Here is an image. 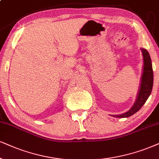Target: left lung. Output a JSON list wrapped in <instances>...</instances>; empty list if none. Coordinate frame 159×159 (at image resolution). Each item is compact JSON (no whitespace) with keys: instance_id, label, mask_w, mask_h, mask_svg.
Masks as SVG:
<instances>
[{"instance_id":"1","label":"left lung","mask_w":159,"mask_h":159,"mask_svg":"<svg viewBox=\"0 0 159 159\" xmlns=\"http://www.w3.org/2000/svg\"><path fill=\"white\" fill-rule=\"evenodd\" d=\"M141 51L142 52L144 60L143 73H142V75L139 91L138 92L136 102L129 111L122 114L112 115L114 117L124 118L132 116L142 107V106L145 103L148 98H149L150 94H151L152 85H153V71H152V68L151 59H150V54L147 50L141 48Z\"/></svg>"}]
</instances>
